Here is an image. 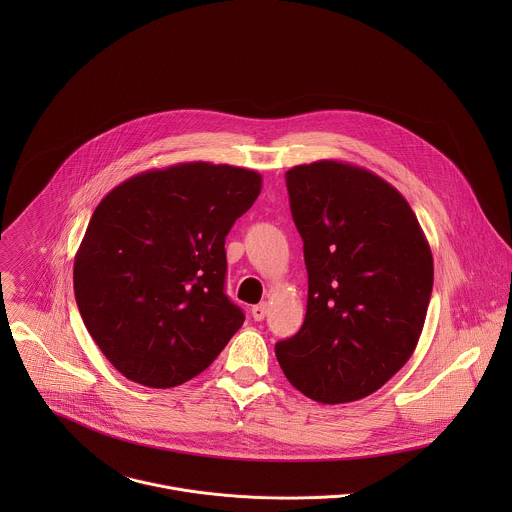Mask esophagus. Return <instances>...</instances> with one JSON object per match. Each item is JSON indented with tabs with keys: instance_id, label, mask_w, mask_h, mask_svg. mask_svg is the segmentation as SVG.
<instances>
[{
	"instance_id": "34e87169",
	"label": "esophagus",
	"mask_w": 512,
	"mask_h": 512,
	"mask_svg": "<svg viewBox=\"0 0 512 512\" xmlns=\"http://www.w3.org/2000/svg\"><path fill=\"white\" fill-rule=\"evenodd\" d=\"M250 313H252V317H254L256 321H262V319L266 317V313H268V303H258V305H254V307L250 309Z\"/></svg>"
}]
</instances>
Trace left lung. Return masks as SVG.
<instances>
[{
    "mask_svg": "<svg viewBox=\"0 0 512 512\" xmlns=\"http://www.w3.org/2000/svg\"><path fill=\"white\" fill-rule=\"evenodd\" d=\"M286 185L307 311L301 329L276 343V357L307 398L355 402L412 357L434 286L432 250L408 201L363 167L297 165Z\"/></svg>",
    "mask_w": 512,
    "mask_h": 512,
    "instance_id": "8db88e82",
    "label": "left lung"
}]
</instances>
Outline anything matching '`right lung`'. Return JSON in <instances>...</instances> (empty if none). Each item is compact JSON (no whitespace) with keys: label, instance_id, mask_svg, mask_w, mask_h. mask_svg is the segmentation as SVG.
I'll return each instance as SVG.
<instances>
[{"label":"right lung","instance_id":"obj_1","mask_svg":"<svg viewBox=\"0 0 512 512\" xmlns=\"http://www.w3.org/2000/svg\"><path fill=\"white\" fill-rule=\"evenodd\" d=\"M260 189L252 169L191 161L134 175L100 201L74 256V297L126 378L183 384L242 327L224 293V240Z\"/></svg>","mask_w":512,"mask_h":512}]
</instances>
